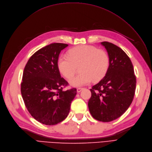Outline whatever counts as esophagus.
Returning a JSON list of instances; mask_svg holds the SVG:
<instances>
[{
  "mask_svg": "<svg viewBox=\"0 0 152 152\" xmlns=\"http://www.w3.org/2000/svg\"><path fill=\"white\" fill-rule=\"evenodd\" d=\"M82 89H83L82 88H77V92H81V90H82Z\"/></svg>",
  "mask_w": 152,
  "mask_h": 152,
  "instance_id": "1",
  "label": "esophagus"
}]
</instances>
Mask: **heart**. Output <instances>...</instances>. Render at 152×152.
I'll list each match as a JSON object with an SVG mask.
<instances>
[{"label":"heart","mask_w":152,"mask_h":152,"mask_svg":"<svg viewBox=\"0 0 152 152\" xmlns=\"http://www.w3.org/2000/svg\"><path fill=\"white\" fill-rule=\"evenodd\" d=\"M68 56H60L57 60L59 72L70 80L79 67L81 74L70 80L72 86H86L93 80L97 82L104 78L110 66V57L104 50L92 45H79L70 49Z\"/></svg>","instance_id":"b5f03b06"}]
</instances>
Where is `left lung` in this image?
I'll return each instance as SVG.
<instances>
[{
	"label": "left lung",
	"mask_w": 152,
	"mask_h": 152,
	"mask_svg": "<svg viewBox=\"0 0 152 152\" xmlns=\"http://www.w3.org/2000/svg\"><path fill=\"white\" fill-rule=\"evenodd\" d=\"M110 57L106 75L90 89L88 102L92 116L100 122H111L129 108L134 97L136 77L129 57L120 47L110 42L101 43Z\"/></svg>",
	"instance_id": "1"
}]
</instances>
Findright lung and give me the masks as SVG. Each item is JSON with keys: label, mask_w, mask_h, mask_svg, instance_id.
<instances>
[{"label": "right lung", "mask_w": 152, "mask_h": 152, "mask_svg": "<svg viewBox=\"0 0 152 152\" xmlns=\"http://www.w3.org/2000/svg\"><path fill=\"white\" fill-rule=\"evenodd\" d=\"M67 46L53 43L40 48L30 57L23 70L20 91L24 104L33 118L47 125L66 118L77 94L75 88L63 90L69 83L57 67L59 54Z\"/></svg>", "instance_id": "1"}]
</instances>
